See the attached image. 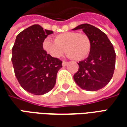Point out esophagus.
I'll return each mask as SVG.
<instances>
[{
    "instance_id": "obj_1",
    "label": "esophagus",
    "mask_w": 127,
    "mask_h": 127,
    "mask_svg": "<svg viewBox=\"0 0 127 127\" xmlns=\"http://www.w3.org/2000/svg\"><path fill=\"white\" fill-rule=\"evenodd\" d=\"M68 64L67 62H66V61H63V66H66V64Z\"/></svg>"
}]
</instances>
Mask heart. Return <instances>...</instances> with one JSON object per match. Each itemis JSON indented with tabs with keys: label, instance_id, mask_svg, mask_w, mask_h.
I'll list each match as a JSON object with an SVG mask.
<instances>
[{
	"label": "heart",
	"instance_id": "heart-1",
	"mask_svg": "<svg viewBox=\"0 0 127 127\" xmlns=\"http://www.w3.org/2000/svg\"><path fill=\"white\" fill-rule=\"evenodd\" d=\"M46 52L54 58H59L65 51L69 57L74 61H82L89 55L91 50V41L87 34L77 32H65L58 34L54 41L47 38L43 43Z\"/></svg>",
	"mask_w": 127,
	"mask_h": 127
}]
</instances>
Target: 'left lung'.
Listing matches in <instances>:
<instances>
[{"label":"left lung","mask_w":127,"mask_h":127,"mask_svg":"<svg viewBox=\"0 0 127 127\" xmlns=\"http://www.w3.org/2000/svg\"><path fill=\"white\" fill-rule=\"evenodd\" d=\"M82 29L91 41V50L87 58L78 63L73 75L80 88L96 91L103 88L112 79L116 65V53L106 34L89 24L79 25L73 30Z\"/></svg>","instance_id":"left-lung-1"}]
</instances>
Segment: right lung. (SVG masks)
Instances as JSON below:
<instances>
[{
	"instance_id": "right-lung-1",
	"label": "right lung",
	"mask_w": 127,
	"mask_h": 127,
	"mask_svg": "<svg viewBox=\"0 0 127 127\" xmlns=\"http://www.w3.org/2000/svg\"><path fill=\"white\" fill-rule=\"evenodd\" d=\"M53 31L34 24L18 34L12 48L15 77L30 93L41 95L54 87L62 61L48 54L43 47L45 39Z\"/></svg>"
}]
</instances>
